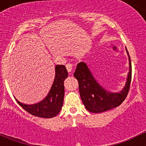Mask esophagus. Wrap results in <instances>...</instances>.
<instances>
[{"instance_id":"34e87169","label":"esophagus","mask_w":146,"mask_h":146,"mask_svg":"<svg viewBox=\"0 0 146 146\" xmlns=\"http://www.w3.org/2000/svg\"><path fill=\"white\" fill-rule=\"evenodd\" d=\"M66 67L67 71L69 72H72V69H73V64H72L71 63H69L66 65Z\"/></svg>"}]
</instances>
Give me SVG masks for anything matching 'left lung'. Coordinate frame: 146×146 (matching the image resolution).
<instances>
[{"label": "left lung", "instance_id": "1", "mask_svg": "<svg viewBox=\"0 0 146 146\" xmlns=\"http://www.w3.org/2000/svg\"><path fill=\"white\" fill-rule=\"evenodd\" d=\"M126 52L129 58V72L124 87L118 92L108 91L99 84L86 63L80 62L77 64L74 76L78 80L82 103L89 112L94 113L105 112L119 106L126 99L131 79V59L127 50Z\"/></svg>", "mask_w": 146, "mask_h": 146}]
</instances>
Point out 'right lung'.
Wrapping results in <instances>:
<instances>
[{
    "label": "right lung",
    "instance_id": "add662e5",
    "mask_svg": "<svg viewBox=\"0 0 146 146\" xmlns=\"http://www.w3.org/2000/svg\"><path fill=\"white\" fill-rule=\"evenodd\" d=\"M53 83L47 96L42 101L36 104H26L15 99L18 104L30 114L40 118H50L56 116L60 113L64 103V82L69 74L64 65H56Z\"/></svg>",
    "mask_w": 146,
    "mask_h": 146
}]
</instances>
